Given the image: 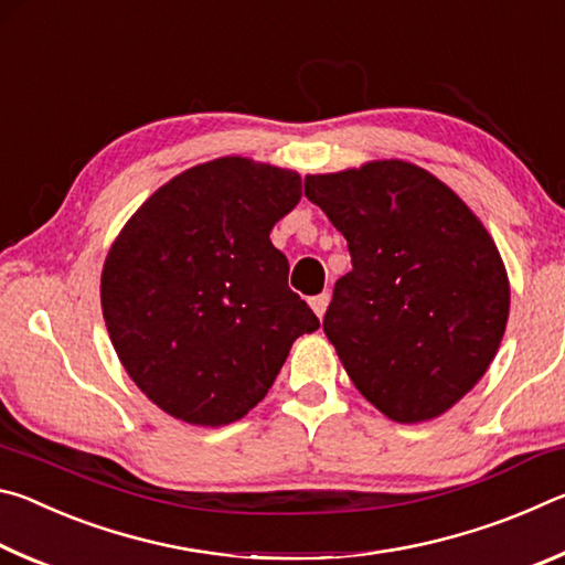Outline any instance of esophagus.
<instances>
[{
  "label": "esophagus",
  "instance_id": "esophagus-1",
  "mask_svg": "<svg viewBox=\"0 0 565 565\" xmlns=\"http://www.w3.org/2000/svg\"><path fill=\"white\" fill-rule=\"evenodd\" d=\"M329 301H331V296H329V291H323V294H319V296H311V299H309V303H311V309H313V313H317V317H319V319L323 317V311H327V306H329Z\"/></svg>",
  "mask_w": 565,
  "mask_h": 565
}]
</instances>
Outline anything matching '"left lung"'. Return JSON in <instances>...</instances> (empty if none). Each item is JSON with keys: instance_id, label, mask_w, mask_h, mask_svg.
I'll return each instance as SVG.
<instances>
[{"instance_id": "1", "label": "left lung", "mask_w": 565, "mask_h": 565, "mask_svg": "<svg viewBox=\"0 0 565 565\" xmlns=\"http://www.w3.org/2000/svg\"><path fill=\"white\" fill-rule=\"evenodd\" d=\"M347 238L323 333L353 386L396 424L446 414L489 371L511 286L491 234L441 179L404 159L309 174Z\"/></svg>"}]
</instances>
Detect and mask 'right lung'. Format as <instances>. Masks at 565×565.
<instances>
[{
    "mask_svg": "<svg viewBox=\"0 0 565 565\" xmlns=\"http://www.w3.org/2000/svg\"><path fill=\"white\" fill-rule=\"evenodd\" d=\"M299 199L296 171L222 157L159 186L114 238L104 321L121 366L169 416L212 428L244 418L291 343L319 329L269 238Z\"/></svg>",
    "mask_w": 565,
    "mask_h": 565,
    "instance_id": "obj_1",
    "label": "right lung"
}]
</instances>
